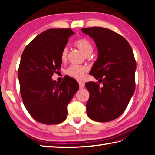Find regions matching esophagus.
Returning <instances> with one entry per match:
<instances>
[{
    "instance_id": "esophagus-1",
    "label": "esophagus",
    "mask_w": 155,
    "mask_h": 155,
    "mask_svg": "<svg viewBox=\"0 0 155 155\" xmlns=\"http://www.w3.org/2000/svg\"><path fill=\"white\" fill-rule=\"evenodd\" d=\"M79 85H80V88H81V89H83V88L85 86V84L84 82H79Z\"/></svg>"
}]
</instances>
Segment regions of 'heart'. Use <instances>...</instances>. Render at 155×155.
Returning <instances> with one entry per match:
<instances>
[{"instance_id":"obj_1","label":"heart","mask_w":155,"mask_h":155,"mask_svg":"<svg viewBox=\"0 0 155 155\" xmlns=\"http://www.w3.org/2000/svg\"><path fill=\"white\" fill-rule=\"evenodd\" d=\"M75 46L80 50L81 51L84 53L85 55H89L93 51V45L91 42L87 39L82 38L76 40L74 43ZM68 54V48L66 47L64 48L61 53V60L62 61H65L67 58ZM86 72L85 67L82 66L78 65H71L66 70V74L69 75L70 77L75 78L77 80L83 79L84 75V73Z\"/></svg>"}]
</instances>
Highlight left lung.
Returning a JSON list of instances; mask_svg holds the SVG:
<instances>
[{
    "instance_id": "8db88e82",
    "label": "left lung",
    "mask_w": 155,
    "mask_h": 155,
    "mask_svg": "<svg viewBox=\"0 0 155 155\" xmlns=\"http://www.w3.org/2000/svg\"><path fill=\"white\" fill-rule=\"evenodd\" d=\"M94 39L98 57L91 75L98 82L86 83L89 92L87 103L89 117L109 122L124 112L135 90L136 60L132 47L124 37L101 27L81 29Z\"/></svg>"
}]
</instances>
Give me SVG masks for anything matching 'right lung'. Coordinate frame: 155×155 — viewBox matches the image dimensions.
Returning <instances> with one entry per match:
<instances>
[{"mask_svg": "<svg viewBox=\"0 0 155 155\" xmlns=\"http://www.w3.org/2000/svg\"><path fill=\"white\" fill-rule=\"evenodd\" d=\"M74 34L68 28H52L41 33L25 48L18 71L20 92L30 116L43 124L65 120L67 105L79 89L70 78L61 83L52 80L60 70L61 53Z\"/></svg>", "mask_w": 155, "mask_h": 155, "instance_id": "add662e5", "label": "right lung"}]
</instances>
